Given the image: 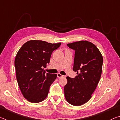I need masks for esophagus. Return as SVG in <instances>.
I'll return each mask as SVG.
<instances>
[{"mask_svg": "<svg viewBox=\"0 0 120 120\" xmlns=\"http://www.w3.org/2000/svg\"><path fill=\"white\" fill-rule=\"evenodd\" d=\"M57 76H58V78H61V77H63V76H65L62 75L60 74V73H58V74H57Z\"/></svg>", "mask_w": 120, "mask_h": 120, "instance_id": "1", "label": "esophagus"}]
</instances>
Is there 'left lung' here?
<instances>
[{
	"label": "left lung",
	"instance_id": "1",
	"mask_svg": "<svg viewBox=\"0 0 120 120\" xmlns=\"http://www.w3.org/2000/svg\"><path fill=\"white\" fill-rule=\"evenodd\" d=\"M67 46L75 51L73 70L78 75L66 78L65 97L73 106H81L90 100L97 87L102 73L103 57L97 47L88 41H79Z\"/></svg>",
	"mask_w": 120,
	"mask_h": 120
}]
</instances>
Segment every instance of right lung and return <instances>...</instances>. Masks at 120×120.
Listing matches in <instances>:
<instances>
[{
    "label": "right lung",
    "mask_w": 120,
    "mask_h": 120,
    "mask_svg": "<svg viewBox=\"0 0 120 120\" xmlns=\"http://www.w3.org/2000/svg\"><path fill=\"white\" fill-rule=\"evenodd\" d=\"M60 45L61 42L32 40L25 43L18 52L14 61L16 78L23 96L29 102H40L47 96L57 75L46 74L43 67L49 63L52 53Z\"/></svg>",
    "instance_id": "right-lung-1"
}]
</instances>
